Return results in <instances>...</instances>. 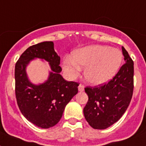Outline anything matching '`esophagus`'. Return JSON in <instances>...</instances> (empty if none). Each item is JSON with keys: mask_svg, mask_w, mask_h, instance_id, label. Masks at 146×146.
<instances>
[{"mask_svg": "<svg viewBox=\"0 0 146 146\" xmlns=\"http://www.w3.org/2000/svg\"><path fill=\"white\" fill-rule=\"evenodd\" d=\"M84 85L83 84H80V86H78V89H79V91L80 92H82L84 91Z\"/></svg>", "mask_w": 146, "mask_h": 146, "instance_id": "obj_1", "label": "esophagus"}]
</instances>
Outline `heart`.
Wrapping results in <instances>:
<instances>
[{
  "instance_id": "heart-1",
  "label": "heart",
  "mask_w": 146,
  "mask_h": 146,
  "mask_svg": "<svg viewBox=\"0 0 146 146\" xmlns=\"http://www.w3.org/2000/svg\"><path fill=\"white\" fill-rule=\"evenodd\" d=\"M70 57H65L63 67L69 77H77L86 66L85 77L92 85L108 82L117 73L122 62V53L117 48L104 45H91L75 50Z\"/></svg>"
}]
</instances>
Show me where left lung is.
<instances>
[{
    "label": "left lung",
    "instance_id": "left-lung-1",
    "mask_svg": "<svg viewBox=\"0 0 146 146\" xmlns=\"http://www.w3.org/2000/svg\"><path fill=\"white\" fill-rule=\"evenodd\" d=\"M125 64L108 82L87 86L89 96L83 109L86 120L94 129H104L119 120L127 111L133 93V61L123 47Z\"/></svg>",
    "mask_w": 146,
    "mask_h": 146
}]
</instances>
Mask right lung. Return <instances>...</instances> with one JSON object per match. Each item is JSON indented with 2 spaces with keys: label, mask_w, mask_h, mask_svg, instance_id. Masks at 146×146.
Segmentation results:
<instances>
[{
  "label": "right lung",
  "mask_w": 146,
  "mask_h": 146,
  "mask_svg": "<svg viewBox=\"0 0 146 146\" xmlns=\"http://www.w3.org/2000/svg\"><path fill=\"white\" fill-rule=\"evenodd\" d=\"M35 57L49 62L52 72L49 80L39 86L27 79L25 66ZM60 58L54 49L52 42L34 44L26 49L15 65V94L19 110L35 126L48 129L61 119L64 108L78 92L79 83L68 82L60 74Z\"/></svg>",
  "instance_id": "add662e5"
}]
</instances>
